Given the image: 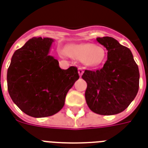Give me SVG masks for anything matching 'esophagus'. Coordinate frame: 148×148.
<instances>
[{
	"label": "esophagus",
	"instance_id": "1",
	"mask_svg": "<svg viewBox=\"0 0 148 148\" xmlns=\"http://www.w3.org/2000/svg\"><path fill=\"white\" fill-rule=\"evenodd\" d=\"M83 73H84V70H83L82 67L79 66V67H78V74H79L80 77H82V75L83 74Z\"/></svg>",
	"mask_w": 148,
	"mask_h": 148
}]
</instances>
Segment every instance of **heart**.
<instances>
[{
	"label": "heart",
	"mask_w": 148,
	"mask_h": 148,
	"mask_svg": "<svg viewBox=\"0 0 148 148\" xmlns=\"http://www.w3.org/2000/svg\"><path fill=\"white\" fill-rule=\"evenodd\" d=\"M64 53L72 59L80 60L83 65L89 67L100 66L107 56L103 47L91 43L70 44L65 47Z\"/></svg>",
	"instance_id": "b5f03b06"
}]
</instances>
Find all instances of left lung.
Listing matches in <instances>:
<instances>
[{
  "label": "left lung",
  "mask_w": 148,
  "mask_h": 148,
  "mask_svg": "<svg viewBox=\"0 0 148 148\" xmlns=\"http://www.w3.org/2000/svg\"><path fill=\"white\" fill-rule=\"evenodd\" d=\"M96 40L108 50V60L96 71H85V100L94 113L113 115L122 112L138 92L140 73L130 49L110 37Z\"/></svg>",
  "instance_id": "1"
}]
</instances>
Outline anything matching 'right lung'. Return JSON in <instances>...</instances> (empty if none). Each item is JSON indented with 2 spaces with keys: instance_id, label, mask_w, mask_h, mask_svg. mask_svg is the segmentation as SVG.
<instances>
[{
  "instance_id": "right-lung-1",
  "label": "right lung",
  "mask_w": 148,
  "mask_h": 148,
  "mask_svg": "<svg viewBox=\"0 0 148 148\" xmlns=\"http://www.w3.org/2000/svg\"><path fill=\"white\" fill-rule=\"evenodd\" d=\"M54 39L33 38L14 52L7 73L8 90L12 101L27 115L52 116L65 103L68 91L79 78L77 69L63 70L49 55Z\"/></svg>"
}]
</instances>
